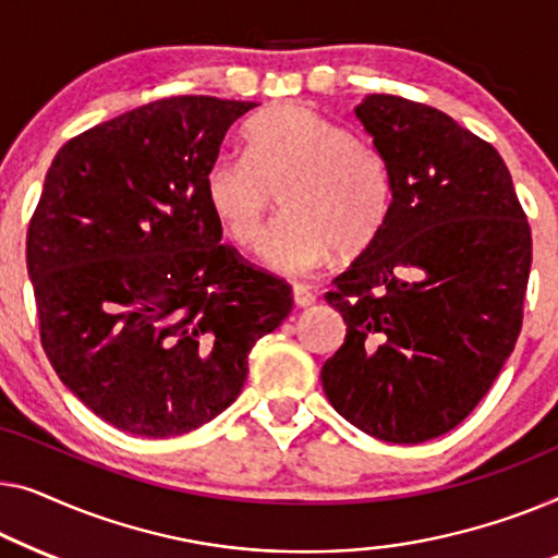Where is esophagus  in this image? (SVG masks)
<instances>
[{
  "label": "esophagus",
  "instance_id": "34e87169",
  "mask_svg": "<svg viewBox=\"0 0 558 558\" xmlns=\"http://www.w3.org/2000/svg\"><path fill=\"white\" fill-rule=\"evenodd\" d=\"M293 303L298 308H308V305L316 303V293L308 286H293Z\"/></svg>",
  "mask_w": 558,
  "mask_h": 558
}]
</instances>
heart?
<instances>
[{"instance_id": "obj_1", "label": "heart", "mask_w": 558, "mask_h": 558, "mask_svg": "<svg viewBox=\"0 0 558 558\" xmlns=\"http://www.w3.org/2000/svg\"><path fill=\"white\" fill-rule=\"evenodd\" d=\"M286 217L263 245L280 276H308L379 240L391 211V174L381 151L347 125L298 104L263 111L247 129V159L219 156L204 171V202L225 238L253 250L272 194Z\"/></svg>"}]
</instances>
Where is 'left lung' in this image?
Returning a JSON list of instances; mask_svg holds the SVG:
<instances>
[{
	"instance_id": "left-lung-1",
	"label": "left lung",
	"mask_w": 558,
	"mask_h": 558,
	"mask_svg": "<svg viewBox=\"0 0 558 558\" xmlns=\"http://www.w3.org/2000/svg\"><path fill=\"white\" fill-rule=\"evenodd\" d=\"M354 116L389 163L391 211L326 293L347 339L320 381L361 433L417 445L458 427L511 356L531 230L500 154L447 113L374 93Z\"/></svg>"
}]
</instances>
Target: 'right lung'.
<instances>
[{"mask_svg":"<svg viewBox=\"0 0 558 558\" xmlns=\"http://www.w3.org/2000/svg\"><path fill=\"white\" fill-rule=\"evenodd\" d=\"M257 104L179 96L70 138L27 232L43 349L108 425L177 437L238 399L286 282L219 245L204 171Z\"/></svg>","mask_w":558,"mask_h":558,"instance_id":"1","label":"right lung"}]
</instances>
